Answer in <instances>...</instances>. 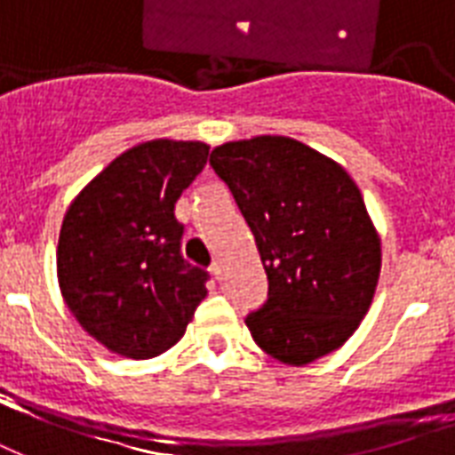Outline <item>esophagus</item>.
<instances>
[{
    "instance_id": "34e87169",
    "label": "esophagus",
    "mask_w": 455,
    "mask_h": 455,
    "mask_svg": "<svg viewBox=\"0 0 455 455\" xmlns=\"http://www.w3.org/2000/svg\"><path fill=\"white\" fill-rule=\"evenodd\" d=\"M211 273H213L215 280H223V266L218 264V261H213V264H211Z\"/></svg>"
}]
</instances>
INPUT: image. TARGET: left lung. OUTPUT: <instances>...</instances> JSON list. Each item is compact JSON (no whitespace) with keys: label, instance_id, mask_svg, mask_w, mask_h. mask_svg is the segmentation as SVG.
<instances>
[{"label":"left lung","instance_id":"8db88e82","mask_svg":"<svg viewBox=\"0 0 455 455\" xmlns=\"http://www.w3.org/2000/svg\"><path fill=\"white\" fill-rule=\"evenodd\" d=\"M254 232L268 297L244 323L285 364H309L353 336L381 271V242L343 167L288 136L230 141L211 153Z\"/></svg>","mask_w":455,"mask_h":455}]
</instances>
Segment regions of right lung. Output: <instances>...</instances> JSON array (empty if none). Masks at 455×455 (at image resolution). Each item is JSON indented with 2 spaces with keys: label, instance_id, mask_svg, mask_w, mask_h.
I'll return each mask as SVG.
<instances>
[{
  "label": "right lung",
  "instance_id": "obj_1",
  "mask_svg": "<svg viewBox=\"0 0 455 455\" xmlns=\"http://www.w3.org/2000/svg\"><path fill=\"white\" fill-rule=\"evenodd\" d=\"M208 146L139 143L71 201L57 247L64 302L112 353L148 360L184 336L206 297L208 273L184 261L175 204L199 175Z\"/></svg>",
  "mask_w": 455,
  "mask_h": 455
}]
</instances>
